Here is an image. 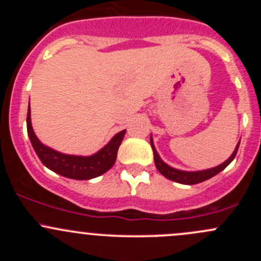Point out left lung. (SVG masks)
<instances>
[{
    "mask_svg": "<svg viewBox=\"0 0 261 261\" xmlns=\"http://www.w3.org/2000/svg\"><path fill=\"white\" fill-rule=\"evenodd\" d=\"M150 144H151L152 147V152H154V162H155V167L156 169L159 170V173L162 175H164L165 178L168 179L173 180V181H177V183L180 184H197V183H201V181H204L210 178L215 177L216 174H218L220 172H222L236 156V152L239 150V145H240V141L238 143V145L235 147V151L231 154V156L226 160L225 163L222 164L217 165V167L211 168V169H206V170H199V172H184V170H179V169H175V168L169 167L168 164H165L164 162L162 160V158L159 156L158 154L156 149H155L154 144H152V138H150Z\"/></svg>",
    "mask_w": 261,
    "mask_h": 261,
    "instance_id": "8db88e82",
    "label": "left lung"
}]
</instances>
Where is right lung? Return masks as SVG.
Segmentation results:
<instances>
[{
    "instance_id": "right-lung-1",
    "label": "right lung",
    "mask_w": 261,
    "mask_h": 261,
    "mask_svg": "<svg viewBox=\"0 0 261 261\" xmlns=\"http://www.w3.org/2000/svg\"><path fill=\"white\" fill-rule=\"evenodd\" d=\"M26 125H28V135L30 138L31 145L41 163L54 173L77 180L92 179V178L99 177L109 169H111L116 162V158H117L118 146L122 143V139L126 133V130H122L116 134L111 141L96 154L91 155V156H80V155H68L55 151V150L44 145L36 138L33 126H31L30 106L28 109Z\"/></svg>"
}]
</instances>
